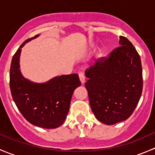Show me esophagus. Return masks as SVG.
I'll return each mask as SVG.
<instances>
[{"label": "esophagus", "mask_w": 155, "mask_h": 155, "mask_svg": "<svg viewBox=\"0 0 155 155\" xmlns=\"http://www.w3.org/2000/svg\"><path fill=\"white\" fill-rule=\"evenodd\" d=\"M79 79H80V82H82V84H84L85 82V74H84L83 72H79Z\"/></svg>", "instance_id": "obj_1"}]
</instances>
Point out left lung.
Listing matches in <instances>:
<instances>
[{
  "label": "left lung",
  "instance_id": "left-lung-1",
  "mask_svg": "<svg viewBox=\"0 0 155 155\" xmlns=\"http://www.w3.org/2000/svg\"><path fill=\"white\" fill-rule=\"evenodd\" d=\"M120 46L85 71V85L98 121L112 125L127 119L143 91V69L135 47L120 37Z\"/></svg>",
  "mask_w": 155,
  "mask_h": 155
}]
</instances>
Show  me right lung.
I'll return each instance as SVG.
<instances>
[{"label": "right lung", "instance_id": "right-lung-1", "mask_svg": "<svg viewBox=\"0 0 155 155\" xmlns=\"http://www.w3.org/2000/svg\"><path fill=\"white\" fill-rule=\"evenodd\" d=\"M37 37L26 40L12 57L10 70L11 94L28 121L40 127L54 129L64 122L72 95L81 82L76 73L56 76L45 83H35L23 77L19 70L21 48Z\"/></svg>", "mask_w": 155, "mask_h": 155}]
</instances>
